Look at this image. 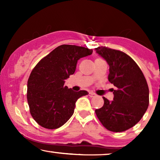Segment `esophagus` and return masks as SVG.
Here are the masks:
<instances>
[{"mask_svg": "<svg viewBox=\"0 0 160 160\" xmlns=\"http://www.w3.org/2000/svg\"><path fill=\"white\" fill-rule=\"evenodd\" d=\"M95 95H95L94 92H89V96L90 97H94V96H95Z\"/></svg>", "mask_w": 160, "mask_h": 160, "instance_id": "obj_1", "label": "esophagus"}]
</instances>
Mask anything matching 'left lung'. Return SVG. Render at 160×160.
Wrapping results in <instances>:
<instances>
[{
    "label": "left lung",
    "mask_w": 160,
    "mask_h": 160,
    "mask_svg": "<svg viewBox=\"0 0 160 160\" xmlns=\"http://www.w3.org/2000/svg\"><path fill=\"white\" fill-rule=\"evenodd\" d=\"M109 65L108 80L113 84V100L103 97V107L95 110L107 129L126 131L137 124L149 105V89L142 71L126 53L108 47L95 49Z\"/></svg>",
    "instance_id": "1"
}]
</instances>
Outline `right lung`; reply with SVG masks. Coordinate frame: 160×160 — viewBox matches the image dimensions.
Returning a JSON list of instances; mask_svg holds the SVG:
<instances>
[{
    "mask_svg": "<svg viewBox=\"0 0 160 160\" xmlns=\"http://www.w3.org/2000/svg\"><path fill=\"white\" fill-rule=\"evenodd\" d=\"M92 53V49L85 47L61 45L32 70L28 80V103L32 117L42 127H61L74 113L78 99L88 95L87 91H73L64 84L74 74L78 60Z\"/></svg>",
    "mask_w": 160,
    "mask_h": 160,
    "instance_id": "add662e5",
    "label": "right lung"
}]
</instances>
